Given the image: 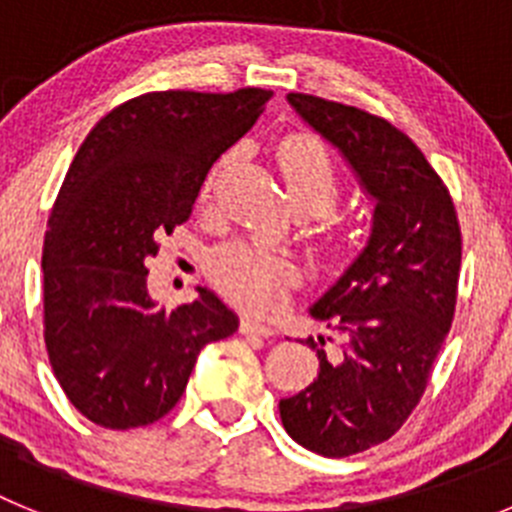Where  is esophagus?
Segmentation results:
<instances>
[{
	"mask_svg": "<svg viewBox=\"0 0 512 512\" xmlns=\"http://www.w3.org/2000/svg\"><path fill=\"white\" fill-rule=\"evenodd\" d=\"M241 330L246 333V336H261V338H269L277 333V328L269 323H261V320H253V318H246L241 323Z\"/></svg>",
	"mask_w": 512,
	"mask_h": 512,
	"instance_id": "esophagus-1",
	"label": "esophagus"
}]
</instances>
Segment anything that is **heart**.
<instances>
[{
    "label": "heart",
    "instance_id": "heart-1",
    "mask_svg": "<svg viewBox=\"0 0 512 512\" xmlns=\"http://www.w3.org/2000/svg\"><path fill=\"white\" fill-rule=\"evenodd\" d=\"M279 166L287 184L289 202L295 210L323 215L336 207L341 197V179L328 148L310 135H292L279 146ZM212 176L202 194H210ZM217 284L233 300L253 310H271L284 297V289L297 279V266L279 253L235 243L212 259Z\"/></svg>",
    "mask_w": 512,
    "mask_h": 512
}]
</instances>
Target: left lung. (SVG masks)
<instances>
[{
	"mask_svg": "<svg viewBox=\"0 0 512 512\" xmlns=\"http://www.w3.org/2000/svg\"><path fill=\"white\" fill-rule=\"evenodd\" d=\"M287 99L374 200L369 243L310 307L330 330L307 338L318 379L279 400L289 436L341 459L395 436L423 397L454 320L461 228L446 184L402 130L312 94Z\"/></svg>",
	"mask_w": 512,
	"mask_h": 512,
	"instance_id": "8db88e82",
	"label": "left lung"
}]
</instances>
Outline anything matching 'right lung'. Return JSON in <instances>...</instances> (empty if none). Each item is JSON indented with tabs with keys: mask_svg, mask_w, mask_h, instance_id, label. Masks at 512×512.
Listing matches in <instances>:
<instances>
[{
	"mask_svg": "<svg viewBox=\"0 0 512 512\" xmlns=\"http://www.w3.org/2000/svg\"><path fill=\"white\" fill-rule=\"evenodd\" d=\"M269 89L148 92L102 117L76 151L43 246V336L84 418L112 431L156 423L197 356L238 330L215 292L174 310L148 295L158 235L187 223L207 171L253 128Z\"/></svg>",
	"mask_w": 512,
	"mask_h": 512,
	"instance_id": "obj_1",
	"label": "right lung"
}]
</instances>
